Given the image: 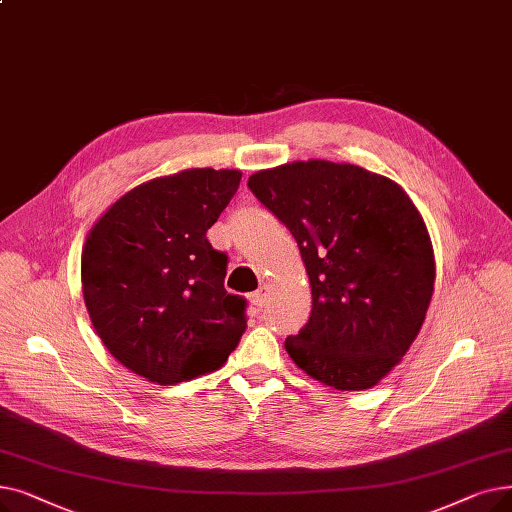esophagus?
<instances>
[{"label": "esophagus", "instance_id": "esophagus-1", "mask_svg": "<svg viewBox=\"0 0 512 512\" xmlns=\"http://www.w3.org/2000/svg\"><path fill=\"white\" fill-rule=\"evenodd\" d=\"M251 301H253L255 307H263L265 303H268V286L261 284L257 291L251 295Z\"/></svg>", "mask_w": 512, "mask_h": 512}]
</instances>
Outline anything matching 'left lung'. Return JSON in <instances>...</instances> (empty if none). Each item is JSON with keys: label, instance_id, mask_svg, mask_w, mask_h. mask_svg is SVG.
Instances as JSON below:
<instances>
[{"label": "left lung", "instance_id": "left-lung-1", "mask_svg": "<svg viewBox=\"0 0 512 512\" xmlns=\"http://www.w3.org/2000/svg\"><path fill=\"white\" fill-rule=\"evenodd\" d=\"M249 188L299 244L311 316L284 347L328 387L362 391L404 358L435 284L433 244L410 196L349 163L295 161L249 177Z\"/></svg>", "mask_w": 512, "mask_h": 512}]
</instances>
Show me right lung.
<instances>
[{
    "instance_id": "1",
    "label": "right lung",
    "mask_w": 512,
    "mask_h": 512,
    "mask_svg": "<svg viewBox=\"0 0 512 512\" xmlns=\"http://www.w3.org/2000/svg\"><path fill=\"white\" fill-rule=\"evenodd\" d=\"M238 169H186L140 184L87 234L85 307L104 347L133 374L175 385L236 349L247 301L224 288L228 257L207 230L238 190Z\"/></svg>"
}]
</instances>
